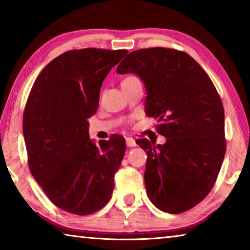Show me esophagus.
<instances>
[{
    "mask_svg": "<svg viewBox=\"0 0 250 250\" xmlns=\"http://www.w3.org/2000/svg\"><path fill=\"white\" fill-rule=\"evenodd\" d=\"M125 145H126V146L132 147V146H137V143H135V140L133 138H126L125 139Z\"/></svg>",
    "mask_w": 250,
    "mask_h": 250,
    "instance_id": "1",
    "label": "esophagus"
}]
</instances>
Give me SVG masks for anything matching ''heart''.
<instances>
[{
	"label": "heart",
	"instance_id": "b5f03b06",
	"mask_svg": "<svg viewBox=\"0 0 250 250\" xmlns=\"http://www.w3.org/2000/svg\"><path fill=\"white\" fill-rule=\"evenodd\" d=\"M131 78H134V77H128V78H125V80H128V79H131Z\"/></svg>",
	"mask_w": 250,
	"mask_h": 250
}]
</instances>
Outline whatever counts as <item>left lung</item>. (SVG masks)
I'll return each mask as SVG.
<instances>
[{"instance_id": "obj_1", "label": "left lung", "mask_w": 250, "mask_h": 250, "mask_svg": "<svg viewBox=\"0 0 250 250\" xmlns=\"http://www.w3.org/2000/svg\"><path fill=\"white\" fill-rule=\"evenodd\" d=\"M118 74H134L146 90V113L158 119L164 145L138 140L146 152L145 183L155 207L180 214L210 192L226 152L224 108L202 67L180 50L155 47L130 53Z\"/></svg>"}]
</instances>
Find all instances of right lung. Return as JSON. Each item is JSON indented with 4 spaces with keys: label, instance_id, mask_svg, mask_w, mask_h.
Instances as JSON below:
<instances>
[{
    "label": "right lung",
    "instance_id": "obj_1",
    "mask_svg": "<svg viewBox=\"0 0 250 250\" xmlns=\"http://www.w3.org/2000/svg\"><path fill=\"white\" fill-rule=\"evenodd\" d=\"M128 50H68L42 70L29 92L23 134L32 175L59 208L89 215L109 202L113 176L125 151L115 134L99 146L90 140L89 122L109 71Z\"/></svg>",
    "mask_w": 250,
    "mask_h": 250
}]
</instances>
